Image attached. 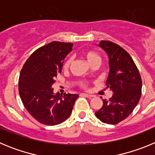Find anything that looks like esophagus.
Instances as JSON below:
<instances>
[{
	"mask_svg": "<svg viewBox=\"0 0 155 155\" xmlns=\"http://www.w3.org/2000/svg\"><path fill=\"white\" fill-rule=\"evenodd\" d=\"M81 96H84V97H87V98H91L93 97L92 94H85V93H81L80 94Z\"/></svg>",
	"mask_w": 155,
	"mask_h": 155,
	"instance_id": "34e87169",
	"label": "esophagus"
}]
</instances>
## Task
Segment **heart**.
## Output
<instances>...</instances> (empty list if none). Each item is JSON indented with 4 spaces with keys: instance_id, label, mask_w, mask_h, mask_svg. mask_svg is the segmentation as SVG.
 <instances>
[{
    "instance_id": "1",
    "label": "heart",
    "mask_w": 155,
    "mask_h": 155,
    "mask_svg": "<svg viewBox=\"0 0 155 155\" xmlns=\"http://www.w3.org/2000/svg\"><path fill=\"white\" fill-rule=\"evenodd\" d=\"M84 55L87 62L89 63L91 66L94 65V64H101L102 59H101L100 56L98 55L96 52L89 50V51H86L85 53H84ZM71 63H72V59H71V57H68V58L66 59L65 61H64V65H63L64 69H68V68H69ZM81 86L82 87H84V88H85V87H87V84L84 83V82H81Z\"/></svg>"
}]
</instances>
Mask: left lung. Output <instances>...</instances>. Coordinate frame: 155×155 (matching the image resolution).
I'll return each instance as SVG.
<instances>
[{
    "mask_svg": "<svg viewBox=\"0 0 155 155\" xmlns=\"http://www.w3.org/2000/svg\"><path fill=\"white\" fill-rule=\"evenodd\" d=\"M98 46L109 56V73L107 88L113 96L102 99L103 105L95 112L102 123L117 124L127 118L136 107L141 96L142 80L136 64L124 48L109 40H102Z\"/></svg>",
    "mask_w": 155,
    "mask_h": 155,
    "instance_id": "1",
    "label": "left lung"
}]
</instances>
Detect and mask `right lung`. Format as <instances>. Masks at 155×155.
Returning <instances> with one entry per match:
<instances>
[{
	"label": "right lung",
	"instance_id": "right-lung-1",
	"mask_svg": "<svg viewBox=\"0 0 155 155\" xmlns=\"http://www.w3.org/2000/svg\"><path fill=\"white\" fill-rule=\"evenodd\" d=\"M73 43L53 41L37 49L25 61L18 79V91L25 108L42 124L54 126L71 116L78 94L53 93L55 78Z\"/></svg>",
	"mask_w": 155,
	"mask_h": 155
}]
</instances>
